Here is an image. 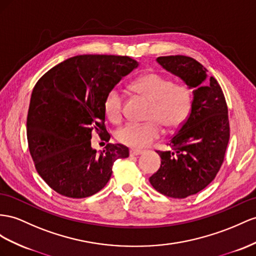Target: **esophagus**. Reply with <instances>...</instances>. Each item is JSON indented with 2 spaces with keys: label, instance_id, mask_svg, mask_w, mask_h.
<instances>
[{
  "label": "esophagus",
  "instance_id": "1",
  "mask_svg": "<svg viewBox=\"0 0 256 256\" xmlns=\"http://www.w3.org/2000/svg\"><path fill=\"white\" fill-rule=\"evenodd\" d=\"M144 152L142 150H140V149H130V156H140V154H142Z\"/></svg>",
  "mask_w": 256,
  "mask_h": 256
}]
</instances>
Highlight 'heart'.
Listing matches in <instances>:
<instances>
[{
    "label": "heart",
    "mask_w": 256,
    "mask_h": 256,
    "mask_svg": "<svg viewBox=\"0 0 256 256\" xmlns=\"http://www.w3.org/2000/svg\"><path fill=\"white\" fill-rule=\"evenodd\" d=\"M136 94L150 102L145 123H126L116 130L120 142L133 148H145L159 138V124L168 130L180 128L190 114L192 93L185 84L174 82L156 72L140 76L130 85ZM104 112L107 119L119 123L123 116V95L119 88L110 90L104 100Z\"/></svg>",
    "instance_id": "b5f03b06"
}]
</instances>
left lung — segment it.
Here are the masks:
<instances>
[{
	"label": "left lung",
	"instance_id": "8db88e82",
	"mask_svg": "<svg viewBox=\"0 0 256 256\" xmlns=\"http://www.w3.org/2000/svg\"><path fill=\"white\" fill-rule=\"evenodd\" d=\"M163 68L194 88L192 110L170 142L174 152H156L160 168L149 178L160 194L182 199L204 189L218 173L229 140L225 96L206 69L188 56L156 58Z\"/></svg>",
	"mask_w": 256,
	"mask_h": 256
}]
</instances>
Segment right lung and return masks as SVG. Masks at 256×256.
<instances>
[{
  "instance_id": "1",
  "label": "right lung",
  "mask_w": 256,
  "mask_h": 256,
  "mask_svg": "<svg viewBox=\"0 0 256 256\" xmlns=\"http://www.w3.org/2000/svg\"><path fill=\"white\" fill-rule=\"evenodd\" d=\"M138 67L128 56L78 55L48 70L32 90L27 118L30 154L38 175L68 198H86L106 186L116 159L128 148H92L95 132L110 140L104 100L123 76Z\"/></svg>"
}]
</instances>
